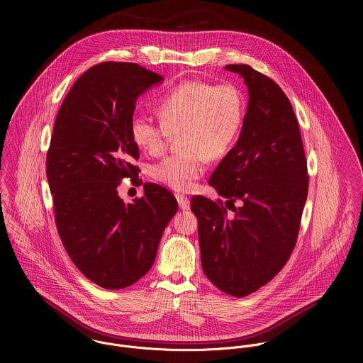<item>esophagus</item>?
<instances>
[{
	"label": "esophagus",
	"mask_w": 363,
	"mask_h": 363,
	"mask_svg": "<svg viewBox=\"0 0 363 363\" xmlns=\"http://www.w3.org/2000/svg\"><path fill=\"white\" fill-rule=\"evenodd\" d=\"M176 200H177V203H179V207L180 209H189L190 208V200L186 197V196H183V194H176Z\"/></svg>",
	"instance_id": "1"
}]
</instances>
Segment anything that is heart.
Here are the masks:
<instances>
[{"label":"heart","instance_id":"heart-1","mask_svg":"<svg viewBox=\"0 0 363 363\" xmlns=\"http://www.w3.org/2000/svg\"><path fill=\"white\" fill-rule=\"evenodd\" d=\"M156 113L159 123L134 116L130 137L143 151L159 154L170 134L179 133L183 151L156 162L151 176L172 190L189 191L204 174L208 159L223 157L236 143L245 120V98L232 82L189 79L160 98Z\"/></svg>","mask_w":363,"mask_h":363}]
</instances>
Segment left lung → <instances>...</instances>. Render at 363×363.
Instances as JSON below:
<instances>
[{
  "label": "left lung",
  "mask_w": 363,
  "mask_h": 363,
  "mask_svg": "<svg viewBox=\"0 0 363 363\" xmlns=\"http://www.w3.org/2000/svg\"><path fill=\"white\" fill-rule=\"evenodd\" d=\"M226 69L245 78L249 104L239 140L209 186L233 215L228 216L222 200L203 196L191 199V211L199 219L204 274L222 292L243 298L269 282L291 257L309 176L299 124L284 91L247 64Z\"/></svg>",
  "instance_id": "left-lung-1"
}]
</instances>
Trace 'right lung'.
I'll use <instances>...</instances> for the list:
<instances>
[{"instance_id":"1","label":"right lung","mask_w":363,"mask_h":363,"mask_svg":"<svg viewBox=\"0 0 363 363\" xmlns=\"http://www.w3.org/2000/svg\"><path fill=\"white\" fill-rule=\"evenodd\" d=\"M162 79L134 62L96 64L55 117L46 172L57 230L77 268L104 289L127 288L150 271L177 211L174 196L155 183L133 204L117 191L124 177L138 179L140 151L130 137L135 102Z\"/></svg>"}]
</instances>
